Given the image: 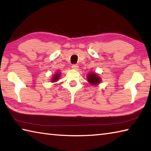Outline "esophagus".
<instances>
[{"label": "esophagus", "instance_id": "34e87169", "mask_svg": "<svg viewBox=\"0 0 151 151\" xmlns=\"http://www.w3.org/2000/svg\"><path fill=\"white\" fill-rule=\"evenodd\" d=\"M72 68L73 69H75V70H77L78 68V66L77 65H72Z\"/></svg>", "mask_w": 151, "mask_h": 151}]
</instances>
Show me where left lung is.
I'll return each mask as SVG.
<instances>
[{
  "instance_id": "1",
  "label": "left lung",
  "mask_w": 151,
  "mask_h": 151,
  "mask_svg": "<svg viewBox=\"0 0 151 151\" xmlns=\"http://www.w3.org/2000/svg\"><path fill=\"white\" fill-rule=\"evenodd\" d=\"M87 81L92 85H97L101 83V77L95 73H91L88 74Z\"/></svg>"
}]
</instances>
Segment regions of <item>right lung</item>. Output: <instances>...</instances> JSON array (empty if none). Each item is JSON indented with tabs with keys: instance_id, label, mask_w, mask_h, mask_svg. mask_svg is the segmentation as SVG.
Here are the masks:
<instances>
[{
	"instance_id": "obj_1",
	"label": "right lung",
	"mask_w": 151,
	"mask_h": 151,
	"mask_svg": "<svg viewBox=\"0 0 151 151\" xmlns=\"http://www.w3.org/2000/svg\"><path fill=\"white\" fill-rule=\"evenodd\" d=\"M60 73H56L55 75H54L52 76V78H51V81L52 82V83H55V82H57L58 79L60 78Z\"/></svg>"
}]
</instances>
